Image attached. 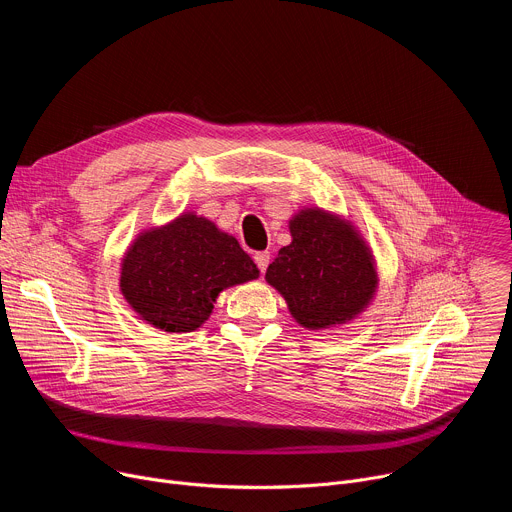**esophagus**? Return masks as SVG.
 I'll list each match as a JSON object with an SVG mask.
<instances>
[{
  "instance_id": "34e87169",
  "label": "esophagus",
  "mask_w": 512,
  "mask_h": 512,
  "mask_svg": "<svg viewBox=\"0 0 512 512\" xmlns=\"http://www.w3.org/2000/svg\"><path fill=\"white\" fill-rule=\"evenodd\" d=\"M255 263H257V267H259V271L265 273V269H267V265H269V253H267V251L255 253Z\"/></svg>"
}]
</instances>
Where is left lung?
<instances>
[{
    "label": "left lung",
    "instance_id": "1",
    "mask_svg": "<svg viewBox=\"0 0 512 512\" xmlns=\"http://www.w3.org/2000/svg\"><path fill=\"white\" fill-rule=\"evenodd\" d=\"M289 235L265 281L302 328H338L371 306L379 287L377 259L352 221L304 206L289 218Z\"/></svg>",
    "mask_w": 512,
    "mask_h": 512
}]
</instances>
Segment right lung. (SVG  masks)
Masks as SVG:
<instances>
[{
	"instance_id": "right-lung-1",
	"label": "right lung",
	"mask_w": 512,
	"mask_h": 512,
	"mask_svg": "<svg viewBox=\"0 0 512 512\" xmlns=\"http://www.w3.org/2000/svg\"><path fill=\"white\" fill-rule=\"evenodd\" d=\"M257 277L233 235L188 210L137 233L121 259L119 289L139 320L180 334L210 318L218 294Z\"/></svg>"
}]
</instances>
